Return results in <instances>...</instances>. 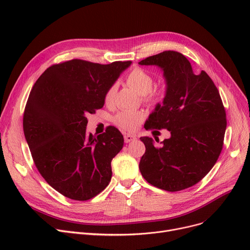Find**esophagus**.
I'll return each mask as SVG.
<instances>
[{"label":"esophagus","mask_w":250,"mask_h":250,"mask_svg":"<svg viewBox=\"0 0 250 250\" xmlns=\"http://www.w3.org/2000/svg\"><path fill=\"white\" fill-rule=\"evenodd\" d=\"M135 140H136V137L134 135H130V134L125 135V143H129V142H133Z\"/></svg>","instance_id":"obj_1"}]
</instances>
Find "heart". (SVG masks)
Returning <instances> with one entry per match:
<instances>
[{"label": "heart", "instance_id": "obj_1", "mask_svg": "<svg viewBox=\"0 0 250 250\" xmlns=\"http://www.w3.org/2000/svg\"><path fill=\"white\" fill-rule=\"evenodd\" d=\"M125 82L142 95L143 100L148 104L156 105L160 103L167 94V85L162 84L153 87L154 79L152 75L141 68H135L130 71L125 78ZM114 94L115 85H112L105 92L104 102L110 104L114 98ZM143 118L144 114L140 111L123 110L114 116V123L122 128L133 130L139 126Z\"/></svg>", "mask_w": 250, "mask_h": 250}]
</instances>
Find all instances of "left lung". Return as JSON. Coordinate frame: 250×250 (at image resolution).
I'll list each match as a JSON object with an SVG mask.
<instances>
[{
    "mask_svg": "<svg viewBox=\"0 0 250 250\" xmlns=\"http://www.w3.org/2000/svg\"><path fill=\"white\" fill-rule=\"evenodd\" d=\"M139 64L159 67L167 85L163 103L156 105L146 127L166 128L171 134L159 147L152 138H141L146 152L140 171L158 188L186 189L201 181L219 158L227 125L224 105L212 79L205 71L193 73L180 52L166 50Z\"/></svg>",
    "mask_w": 250,
    "mask_h": 250,
    "instance_id": "left-lung-1",
    "label": "left lung"
}]
</instances>
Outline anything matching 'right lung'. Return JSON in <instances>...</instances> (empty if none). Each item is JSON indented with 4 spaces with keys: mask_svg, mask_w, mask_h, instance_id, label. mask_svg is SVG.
Returning <instances> with one entry per match:
<instances>
[{
    "mask_svg": "<svg viewBox=\"0 0 250 250\" xmlns=\"http://www.w3.org/2000/svg\"><path fill=\"white\" fill-rule=\"evenodd\" d=\"M130 63L75 59L47 68L31 89L23 116L25 139L39 173L71 200H90L110 182L111 160L123 149L124 137L114 126L88 135L86 116L103 107L105 92Z\"/></svg>",
    "mask_w": 250,
    "mask_h": 250,
    "instance_id": "obj_1",
    "label": "right lung"
}]
</instances>
